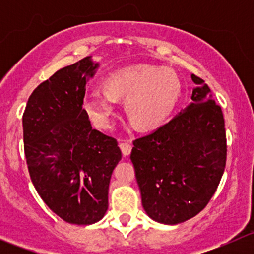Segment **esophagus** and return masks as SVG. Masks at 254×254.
<instances>
[{
  "label": "esophagus",
  "mask_w": 254,
  "mask_h": 254,
  "mask_svg": "<svg viewBox=\"0 0 254 254\" xmlns=\"http://www.w3.org/2000/svg\"><path fill=\"white\" fill-rule=\"evenodd\" d=\"M119 147H120V150H122L123 155H124V156H129L130 152H131L132 146H131V143H130V141L125 140V141H123V142L119 143Z\"/></svg>",
  "instance_id": "1"
}]
</instances>
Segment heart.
<instances>
[{"mask_svg":"<svg viewBox=\"0 0 254 254\" xmlns=\"http://www.w3.org/2000/svg\"><path fill=\"white\" fill-rule=\"evenodd\" d=\"M106 88L84 96L83 107L98 127L113 122L117 99L125 98V113L139 129L157 127L170 117L181 96V81L172 70L139 65L113 72Z\"/></svg>","mask_w":254,"mask_h":254,"instance_id":"obj_1","label":"heart"}]
</instances>
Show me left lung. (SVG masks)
<instances>
[{
    "label": "left lung",
    "instance_id": "8db88e82",
    "mask_svg": "<svg viewBox=\"0 0 254 254\" xmlns=\"http://www.w3.org/2000/svg\"><path fill=\"white\" fill-rule=\"evenodd\" d=\"M191 103L151 134L134 140L131 162L148 216L176 225L207 205L226 166V131L221 107L211 98L204 79Z\"/></svg>",
    "mask_w": 254,
    "mask_h": 254
}]
</instances>
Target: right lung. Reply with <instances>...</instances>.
<instances>
[{"label":"right lung","instance_id":"add662e5","mask_svg":"<svg viewBox=\"0 0 254 254\" xmlns=\"http://www.w3.org/2000/svg\"><path fill=\"white\" fill-rule=\"evenodd\" d=\"M91 56L56 71L33 91L23 113V140L30 179L64 221L91 225L108 209L113 170L122 160L118 141L92 129L83 106Z\"/></svg>","mask_w":254,"mask_h":254}]
</instances>
